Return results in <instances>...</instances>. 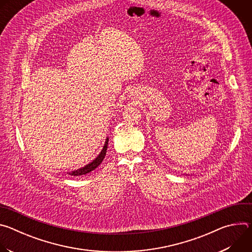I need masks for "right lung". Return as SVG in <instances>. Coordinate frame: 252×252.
Here are the masks:
<instances>
[{
    "instance_id": "right-lung-1",
    "label": "right lung",
    "mask_w": 252,
    "mask_h": 252,
    "mask_svg": "<svg viewBox=\"0 0 252 252\" xmlns=\"http://www.w3.org/2000/svg\"><path fill=\"white\" fill-rule=\"evenodd\" d=\"M107 143H109V137H106L105 142H104V146H103L101 152L99 153V155H98L91 163L85 165V166L82 167V168H79V169H77V170L68 172V174H69V175H74V176H79V175L87 174V173L91 172L92 170L95 169V168L101 163V161H102L103 158H104V156H105L106 150H107Z\"/></svg>"
}]
</instances>
